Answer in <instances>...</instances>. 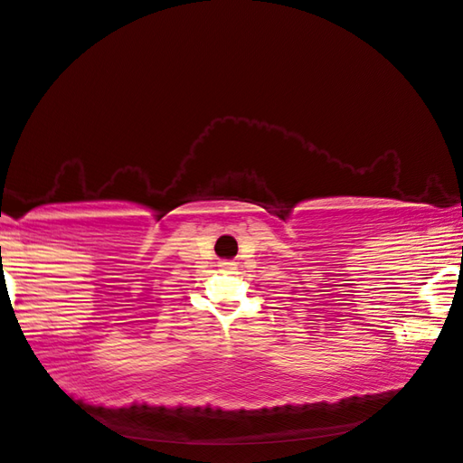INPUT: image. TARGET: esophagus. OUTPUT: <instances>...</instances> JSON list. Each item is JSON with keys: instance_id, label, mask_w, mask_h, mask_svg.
Returning <instances> with one entry per match:
<instances>
[{"instance_id": "esophagus-1", "label": "esophagus", "mask_w": 463, "mask_h": 463, "mask_svg": "<svg viewBox=\"0 0 463 463\" xmlns=\"http://www.w3.org/2000/svg\"><path fill=\"white\" fill-rule=\"evenodd\" d=\"M219 267L222 269V270H232V269H237V262H232V260H222Z\"/></svg>"}]
</instances>
